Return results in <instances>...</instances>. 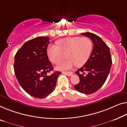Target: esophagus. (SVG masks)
I'll list each match as a JSON object with an SVG mask.
<instances>
[{
    "label": "esophagus",
    "mask_w": 127,
    "mask_h": 127,
    "mask_svg": "<svg viewBox=\"0 0 127 127\" xmlns=\"http://www.w3.org/2000/svg\"><path fill=\"white\" fill-rule=\"evenodd\" d=\"M62 73H63V74H64L67 75V76H71V75L73 74V73L71 72V71H69V72H66V71H63V72H62Z\"/></svg>",
    "instance_id": "34e87169"
}]
</instances>
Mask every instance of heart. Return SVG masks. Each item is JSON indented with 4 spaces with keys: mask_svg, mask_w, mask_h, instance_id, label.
Returning <instances> with one entry per match:
<instances>
[{
    "mask_svg": "<svg viewBox=\"0 0 127 127\" xmlns=\"http://www.w3.org/2000/svg\"><path fill=\"white\" fill-rule=\"evenodd\" d=\"M57 43L58 46H49L47 53L50 61L56 65L64 60V54H66L67 60L57 67L61 70L70 69L76 65L78 67L83 66L89 60L93 48L92 42L87 37L65 38Z\"/></svg>",
    "mask_w": 127,
    "mask_h": 127,
    "instance_id": "heart-1",
    "label": "heart"
}]
</instances>
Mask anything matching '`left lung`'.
Wrapping results in <instances>:
<instances>
[{"label":"left lung","instance_id":"obj_1","mask_svg":"<svg viewBox=\"0 0 127 127\" xmlns=\"http://www.w3.org/2000/svg\"><path fill=\"white\" fill-rule=\"evenodd\" d=\"M93 43V49L89 60L76 73L80 82L74 85L75 89L81 93L92 94L104 85L112 66V57L109 47L101 38L93 33H82Z\"/></svg>","mask_w":127,"mask_h":127}]
</instances>
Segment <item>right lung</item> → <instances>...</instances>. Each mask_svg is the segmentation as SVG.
I'll return each instance as SVG.
<instances>
[{"label": "right lung", "instance_id": "right-lung-1", "mask_svg": "<svg viewBox=\"0 0 127 127\" xmlns=\"http://www.w3.org/2000/svg\"><path fill=\"white\" fill-rule=\"evenodd\" d=\"M50 38L39 36L27 41L15 56L14 68L18 81L26 92L38 98L51 93L56 86L60 71L50 76L53 70L49 61L47 48Z\"/></svg>", "mask_w": 127, "mask_h": 127}]
</instances>
